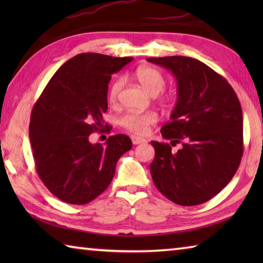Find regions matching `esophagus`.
<instances>
[{"label": "esophagus", "mask_w": 263, "mask_h": 263, "mask_svg": "<svg viewBox=\"0 0 263 263\" xmlns=\"http://www.w3.org/2000/svg\"><path fill=\"white\" fill-rule=\"evenodd\" d=\"M131 140H132V144L133 145H138V144H142V142H146V140L144 139V138L136 137V136H132L131 137Z\"/></svg>", "instance_id": "esophagus-1"}]
</instances>
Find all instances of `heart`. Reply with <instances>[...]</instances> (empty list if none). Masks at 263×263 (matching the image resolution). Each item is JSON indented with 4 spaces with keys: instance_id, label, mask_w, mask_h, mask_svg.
<instances>
[{
    "instance_id": "b5f03b06",
    "label": "heart",
    "mask_w": 263,
    "mask_h": 263,
    "mask_svg": "<svg viewBox=\"0 0 263 263\" xmlns=\"http://www.w3.org/2000/svg\"><path fill=\"white\" fill-rule=\"evenodd\" d=\"M136 77L141 87L151 95H158L163 90L166 86V80H164L162 73L159 69L153 67H140L137 69ZM123 86V79L118 78L111 84L109 89V99L110 101H116L117 96L121 91ZM157 122V115L154 112H128L124 115L121 118V125L136 135H146L149 131V127Z\"/></svg>"
}]
</instances>
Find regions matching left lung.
I'll list each match as a JSON object with an SVG mask.
<instances>
[{
    "label": "left lung",
    "mask_w": 263,
    "mask_h": 263,
    "mask_svg": "<svg viewBox=\"0 0 263 263\" xmlns=\"http://www.w3.org/2000/svg\"><path fill=\"white\" fill-rule=\"evenodd\" d=\"M171 70L177 102L161 135L151 141L155 151L149 171L155 186L179 205L205 203L232 180L243 152L242 110L226 80L189 57L147 58ZM182 147L174 153L173 145Z\"/></svg>",
    "instance_id": "obj_1"
}]
</instances>
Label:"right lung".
<instances>
[{"label":"right lung","instance_id":"obj_1","mask_svg":"<svg viewBox=\"0 0 263 263\" xmlns=\"http://www.w3.org/2000/svg\"><path fill=\"white\" fill-rule=\"evenodd\" d=\"M132 59L75 55L57 70L35 102L29 127L35 171L61 201L83 205L95 199L112 181L119 158L132 147L122 133L110 136L105 145L89 141L103 126L111 75Z\"/></svg>","mask_w":263,"mask_h":263}]
</instances>
